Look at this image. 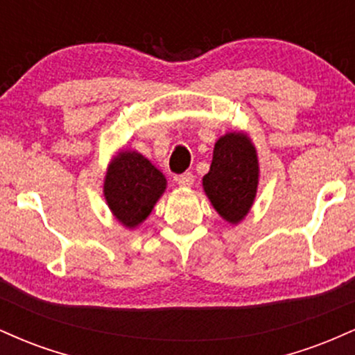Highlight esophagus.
Returning a JSON list of instances; mask_svg holds the SVG:
<instances>
[{
  "label": "esophagus",
  "mask_w": 355,
  "mask_h": 355,
  "mask_svg": "<svg viewBox=\"0 0 355 355\" xmlns=\"http://www.w3.org/2000/svg\"><path fill=\"white\" fill-rule=\"evenodd\" d=\"M193 182H195V177H193V173H190V172H187V173L180 175V177H177V183L180 187H183V189H187V187H191V185H193Z\"/></svg>",
  "instance_id": "1"
}]
</instances>
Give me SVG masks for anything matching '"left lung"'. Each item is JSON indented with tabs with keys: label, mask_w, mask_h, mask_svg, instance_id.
I'll return each mask as SVG.
<instances>
[{
	"label": "left lung",
	"mask_w": 355,
	"mask_h": 355,
	"mask_svg": "<svg viewBox=\"0 0 355 355\" xmlns=\"http://www.w3.org/2000/svg\"><path fill=\"white\" fill-rule=\"evenodd\" d=\"M202 185L223 220L237 225L247 217L259 185V158L245 133L232 132L218 138Z\"/></svg>",
	"instance_id": "obj_1"
}]
</instances>
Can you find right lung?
Returning a JSON list of instances; mask_svg holds the SVG:
<instances>
[{
    "mask_svg": "<svg viewBox=\"0 0 355 355\" xmlns=\"http://www.w3.org/2000/svg\"><path fill=\"white\" fill-rule=\"evenodd\" d=\"M165 189V175L148 158L121 150L110 162L103 195L118 222L126 229H135L148 217Z\"/></svg>",
    "mask_w": 355,
    "mask_h": 355,
    "instance_id": "1",
    "label": "right lung"
}]
</instances>
